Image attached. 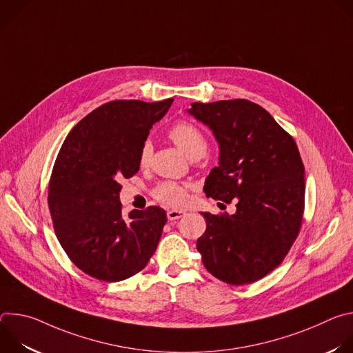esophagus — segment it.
<instances>
[{"label":"esophagus","instance_id":"34e87169","mask_svg":"<svg viewBox=\"0 0 353 353\" xmlns=\"http://www.w3.org/2000/svg\"><path fill=\"white\" fill-rule=\"evenodd\" d=\"M183 215H184V212H183V211H176V210L168 211V219H169V221H176V219H180Z\"/></svg>","mask_w":353,"mask_h":353}]
</instances>
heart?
I'll return each instance as SVG.
<instances>
[{"instance_id":"heart-1","label":"heart","mask_w":353,"mask_h":353,"mask_svg":"<svg viewBox=\"0 0 353 353\" xmlns=\"http://www.w3.org/2000/svg\"><path fill=\"white\" fill-rule=\"evenodd\" d=\"M170 139L183 150V152L192 158H201L207 152V137L195 124L190 121H179L169 130ZM154 146L150 141H145L139 149V165L146 168L152 158ZM188 184L176 183V181H162L154 190V196L161 201L162 204L172 208H183L190 201Z\"/></svg>"}]
</instances>
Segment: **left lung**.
<instances>
[{"instance_id": "left-lung-1", "label": "left lung", "mask_w": 353, "mask_h": 353, "mask_svg": "<svg viewBox=\"0 0 353 353\" xmlns=\"http://www.w3.org/2000/svg\"><path fill=\"white\" fill-rule=\"evenodd\" d=\"M219 143V165L205 180L207 196L236 214L205 218L196 250L208 272L230 285L274 271L296 240L305 211V166L294 139L261 106L245 99L191 103Z\"/></svg>"}]
</instances>
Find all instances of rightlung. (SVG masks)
Returning a JSON list of instances; mask_svg holds the SVG:
<instances>
[{"instance_id":"add662e5","label":"right lung","mask_w":353,"mask_h":353,"mask_svg":"<svg viewBox=\"0 0 353 353\" xmlns=\"http://www.w3.org/2000/svg\"><path fill=\"white\" fill-rule=\"evenodd\" d=\"M173 99L146 103L113 100L82 119L67 135L48 184L56 236L70 260L106 282L127 279L146 267L168 221L148 207L123 218L121 179L139 170V149Z\"/></svg>"}]
</instances>
